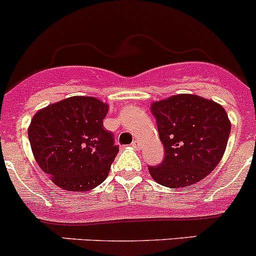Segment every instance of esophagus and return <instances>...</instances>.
<instances>
[{"label": "esophagus", "instance_id": "1", "mask_svg": "<svg viewBox=\"0 0 256 256\" xmlns=\"http://www.w3.org/2000/svg\"><path fill=\"white\" fill-rule=\"evenodd\" d=\"M131 145H132L134 148H138V150L141 148V142H140V141H138V140H134Z\"/></svg>", "mask_w": 256, "mask_h": 256}]
</instances>
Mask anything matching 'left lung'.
Wrapping results in <instances>:
<instances>
[{
  "label": "left lung",
  "instance_id": "left-lung-1",
  "mask_svg": "<svg viewBox=\"0 0 256 256\" xmlns=\"http://www.w3.org/2000/svg\"><path fill=\"white\" fill-rule=\"evenodd\" d=\"M165 158L148 166L154 180L168 188L199 182L218 166L232 124L222 105L196 95H175L151 105Z\"/></svg>",
  "mask_w": 256,
  "mask_h": 256
}]
</instances>
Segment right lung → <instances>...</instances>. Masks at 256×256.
<instances>
[{"label": "right lung", "instance_id": "add662e5", "mask_svg": "<svg viewBox=\"0 0 256 256\" xmlns=\"http://www.w3.org/2000/svg\"><path fill=\"white\" fill-rule=\"evenodd\" d=\"M108 105L90 96H72L40 110L28 140L34 160L58 188L88 191L108 175L118 152L114 134L104 128Z\"/></svg>", "mask_w": 256, "mask_h": 256}]
</instances>
